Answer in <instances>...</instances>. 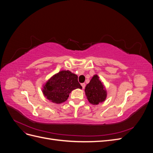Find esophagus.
Instances as JSON below:
<instances>
[{"mask_svg":"<svg viewBox=\"0 0 153 153\" xmlns=\"http://www.w3.org/2000/svg\"><path fill=\"white\" fill-rule=\"evenodd\" d=\"M81 85H82V87L83 89H84L85 87V84H84V83H82V84H81Z\"/></svg>","mask_w":153,"mask_h":153,"instance_id":"1","label":"esophagus"}]
</instances>
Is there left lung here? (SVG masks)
Returning <instances> with one entry per match:
<instances>
[{
    "instance_id": "obj_1",
    "label": "left lung",
    "mask_w": 153,
    "mask_h": 153,
    "mask_svg": "<svg viewBox=\"0 0 153 153\" xmlns=\"http://www.w3.org/2000/svg\"><path fill=\"white\" fill-rule=\"evenodd\" d=\"M85 93L89 102L93 105L104 102L107 96L105 86L97 75L92 76L90 82L87 84Z\"/></svg>"
}]
</instances>
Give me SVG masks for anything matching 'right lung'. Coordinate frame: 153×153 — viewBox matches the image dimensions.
I'll list each match as a JSON object with an SVG mask.
<instances>
[{"label": "right lung", "instance_id": "obj_1", "mask_svg": "<svg viewBox=\"0 0 153 153\" xmlns=\"http://www.w3.org/2000/svg\"><path fill=\"white\" fill-rule=\"evenodd\" d=\"M76 89H82L78 81V76L69 70H62L46 82L42 92L51 102L61 104L66 101L71 92Z\"/></svg>", "mask_w": 153, "mask_h": 153}]
</instances>
